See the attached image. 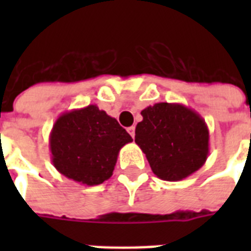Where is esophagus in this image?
I'll use <instances>...</instances> for the list:
<instances>
[{
  "mask_svg": "<svg viewBox=\"0 0 251 251\" xmlns=\"http://www.w3.org/2000/svg\"><path fill=\"white\" fill-rule=\"evenodd\" d=\"M127 131H129V134L131 137H135V126H130V127H127Z\"/></svg>",
  "mask_w": 251,
  "mask_h": 251,
  "instance_id": "obj_1",
  "label": "esophagus"
}]
</instances>
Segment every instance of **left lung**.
<instances>
[{
    "instance_id": "left-lung-1",
    "label": "left lung",
    "mask_w": 251,
    "mask_h": 251,
    "mask_svg": "<svg viewBox=\"0 0 251 251\" xmlns=\"http://www.w3.org/2000/svg\"><path fill=\"white\" fill-rule=\"evenodd\" d=\"M141 114L135 143L159 178L181 181L204 165L210 133L201 114L178 102H157Z\"/></svg>"
}]
</instances>
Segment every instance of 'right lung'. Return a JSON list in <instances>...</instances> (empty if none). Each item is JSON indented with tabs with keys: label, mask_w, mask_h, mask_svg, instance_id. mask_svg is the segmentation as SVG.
I'll use <instances>...</instances> for the list:
<instances>
[{
	"label": "right lung",
	"mask_w": 251,
	"mask_h": 251,
	"mask_svg": "<svg viewBox=\"0 0 251 251\" xmlns=\"http://www.w3.org/2000/svg\"><path fill=\"white\" fill-rule=\"evenodd\" d=\"M133 142L117 122L91 104L65 112L49 135L52 163L65 177L87 186L112 177L120 150Z\"/></svg>",
	"instance_id": "1"
}]
</instances>
